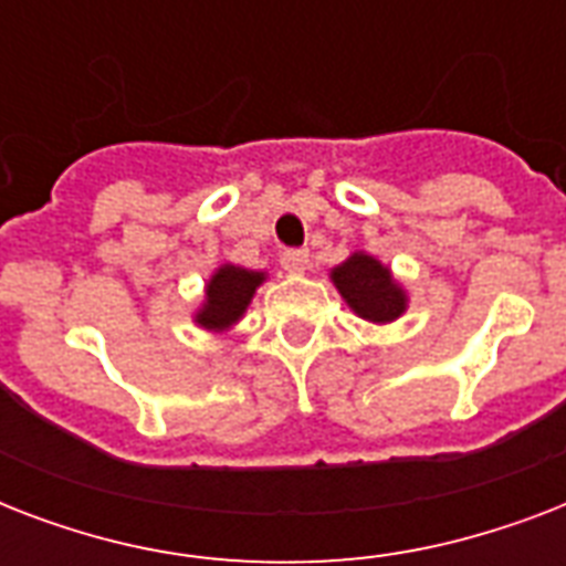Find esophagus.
I'll return each instance as SVG.
<instances>
[{"label":"esophagus","mask_w":566,"mask_h":566,"mask_svg":"<svg viewBox=\"0 0 566 566\" xmlns=\"http://www.w3.org/2000/svg\"><path fill=\"white\" fill-rule=\"evenodd\" d=\"M279 261L287 273H302L308 266V249H284Z\"/></svg>","instance_id":"obj_1"}]
</instances>
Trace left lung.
Returning a JSON list of instances; mask_svg holds the SVG:
<instances>
[{
    "label": "left lung",
    "instance_id": "1",
    "mask_svg": "<svg viewBox=\"0 0 566 566\" xmlns=\"http://www.w3.org/2000/svg\"><path fill=\"white\" fill-rule=\"evenodd\" d=\"M337 291L349 302V308L358 317L370 323H390L405 311V293L399 291L376 258L355 252L346 264H340L332 273Z\"/></svg>",
    "mask_w": 566,
    "mask_h": 566
}]
</instances>
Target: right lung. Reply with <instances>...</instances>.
Segmentation results:
<instances>
[{
	"instance_id": "obj_1",
	"label": "right lung",
	"mask_w": 566,
	"mask_h": 566,
	"mask_svg": "<svg viewBox=\"0 0 566 566\" xmlns=\"http://www.w3.org/2000/svg\"><path fill=\"white\" fill-rule=\"evenodd\" d=\"M264 282V273H249L240 266H222L208 282V302L196 323L205 328H229L247 311L252 293Z\"/></svg>"
}]
</instances>
